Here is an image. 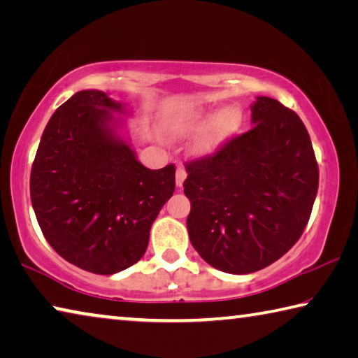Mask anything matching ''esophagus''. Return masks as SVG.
Listing matches in <instances>:
<instances>
[{
    "label": "esophagus",
    "instance_id": "obj_1",
    "mask_svg": "<svg viewBox=\"0 0 358 358\" xmlns=\"http://www.w3.org/2000/svg\"><path fill=\"white\" fill-rule=\"evenodd\" d=\"M185 178H186V171L183 167H178L177 172H175V183H177L178 187L183 186Z\"/></svg>",
    "mask_w": 358,
    "mask_h": 358
}]
</instances>
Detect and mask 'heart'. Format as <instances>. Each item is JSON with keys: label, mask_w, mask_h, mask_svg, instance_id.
<instances>
[{"label": "heart", "mask_w": 358, "mask_h": 358, "mask_svg": "<svg viewBox=\"0 0 358 358\" xmlns=\"http://www.w3.org/2000/svg\"><path fill=\"white\" fill-rule=\"evenodd\" d=\"M243 113L237 106H224L211 115L199 106L173 108L164 120L166 134L173 141L194 136L191 151L196 156H210L232 138L241 126Z\"/></svg>", "instance_id": "obj_1"}]
</instances>
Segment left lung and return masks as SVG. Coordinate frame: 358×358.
<instances>
[{
	"label": "left lung",
	"instance_id": "left-lung-1",
	"mask_svg": "<svg viewBox=\"0 0 358 358\" xmlns=\"http://www.w3.org/2000/svg\"><path fill=\"white\" fill-rule=\"evenodd\" d=\"M252 128L186 166L189 240L216 270L246 275L284 256L305 230L319 186L311 138L299 115L257 96Z\"/></svg>",
	"mask_w": 358,
	"mask_h": 358
}]
</instances>
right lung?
I'll return each mask as SVG.
<instances>
[{"label": "right lung", "mask_w": 358, "mask_h": 358, "mask_svg": "<svg viewBox=\"0 0 358 358\" xmlns=\"http://www.w3.org/2000/svg\"><path fill=\"white\" fill-rule=\"evenodd\" d=\"M124 102L82 90L59 106L36 153L29 192L39 227L59 256L113 275L147 251L151 224L175 191V166L150 171L123 134Z\"/></svg>", "instance_id": "right-lung-1"}]
</instances>
